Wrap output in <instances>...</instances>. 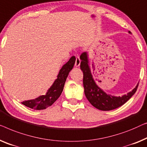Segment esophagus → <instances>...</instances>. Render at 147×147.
I'll return each instance as SVG.
<instances>
[{"label": "esophagus", "mask_w": 147, "mask_h": 147, "mask_svg": "<svg viewBox=\"0 0 147 147\" xmlns=\"http://www.w3.org/2000/svg\"><path fill=\"white\" fill-rule=\"evenodd\" d=\"M80 60L79 59V57H76L74 66H75L76 67H78L80 66Z\"/></svg>", "instance_id": "obj_1"}]
</instances>
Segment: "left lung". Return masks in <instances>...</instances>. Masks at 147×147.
Returning a JSON list of instances; mask_svg holds the SVG:
<instances>
[{
	"instance_id": "8db88e82",
	"label": "left lung",
	"mask_w": 147,
	"mask_h": 147,
	"mask_svg": "<svg viewBox=\"0 0 147 147\" xmlns=\"http://www.w3.org/2000/svg\"><path fill=\"white\" fill-rule=\"evenodd\" d=\"M129 34L131 32L129 31ZM80 69L83 72V86L86 98L92 106L100 111H111L119 108L127 102L135 93L138 83L131 92L121 96L107 94L97 85L90 71L88 53L84 52L80 55Z\"/></svg>"
}]
</instances>
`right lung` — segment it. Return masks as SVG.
Returning a JSON list of instances; mask_svg holds the SVG:
<instances>
[{"instance_id":"1","label":"right lung","mask_w":147,"mask_h":147,"mask_svg":"<svg viewBox=\"0 0 147 147\" xmlns=\"http://www.w3.org/2000/svg\"><path fill=\"white\" fill-rule=\"evenodd\" d=\"M75 61V57L73 56L69 61L62 67L58 74L57 78L47 90L46 94L40 95L34 99L22 101V104L34 110H43L51 106L61 96L66 80L70 71L73 69Z\"/></svg>"}]
</instances>
